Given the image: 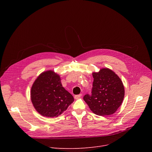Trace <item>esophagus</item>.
Wrapping results in <instances>:
<instances>
[{"mask_svg":"<svg viewBox=\"0 0 152 152\" xmlns=\"http://www.w3.org/2000/svg\"><path fill=\"white\" fill-rule=\"evenodd\" d=\"M81 95H82V94H79V95H75V99H79V98H80L81 97Z\"/></svg>","mask_w":152,"mask_h":152,"instance_id":"34e87169","label":"esophagus"}]
</instances>
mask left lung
Listing matches in <instances>:
<instances>
[{
  "instance_id": "obj_1",
  "label": "left lung",
  "mask_w": 152,
  "mask_h": 152,
  "mask_svg": "<svg viewBox=\"0 0 152 152\" xmlns=\"http://www.w3.org/2000/svg\"><path fill=\"white\" fill-rule=\"evenodd\" d=\"M92 76V95H85L84 100L95 115L104 116L113 114L124 99V87L122 81L108 68L94 72Z\"/></svg>"
}]
</instances>
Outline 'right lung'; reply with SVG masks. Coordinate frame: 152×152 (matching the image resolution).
<instances>
[{
    "label": "right lung",
    "mask_w": 152,
    "mask_h": 152,
    "mask_svg": "<svg viewBox=\"0 0 152 152\" xmlns=\"http://www.w3.org/2000/svg\"><path fill=\"white\" fill-rule=\"evenodd\" d=\"M31 100L37 112L44 117H57L66 111L74 98L63 87L60 75L52 70L42 72L31 89Z\"/></svg>",
    "instance_id": "right-lung-1"
}]
</instances>
